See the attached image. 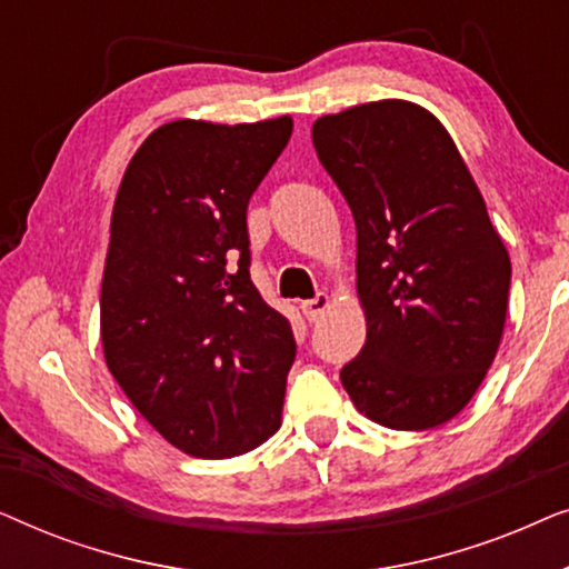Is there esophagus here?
Returning <instances> with one entry per match:
<instances>
[{"mask_svg":"<svg viewBox=\"0 0 569 569\" xmlns=\"http://www.w3.org/2000/svg\"><path fill=\"white\" fill-rule=\"evenodd\" d=\"M329 306H331V298L326 292H318L316 298H310V300H302V313H306V318L310 323H316V321H321L323 318V313L326 310H329Z\"/></svg>","mask_w":569,"mask_h":569,"instance_id":"obj_1","label":"esophagus"}]
</instances>
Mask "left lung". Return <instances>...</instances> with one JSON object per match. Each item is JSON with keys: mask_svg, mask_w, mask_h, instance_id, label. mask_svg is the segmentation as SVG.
<instances>
[{"mask_svg": "<svg viewBox=\"0 0 569 569\" xmlns=\"http://www.w3.org/2000/svg\"><path fill=\"white\" fill-rule=\"evenodd\" d=\"M313 147L357 224L368 339L341 368L360 415L391 430L453 419L500 347L510 256L446 127L409 100L321 116Z\"/></svg>", "mask_w": 569, "mask_h": 569, "instance_id": "obj_1", "label": "left lung"}]
</instances>
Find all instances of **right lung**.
Listing matches in <instances>:
<instances>
[{
    "mask_svg": "<svg viewBox=\"0 0 569 569\" xmlns=\"http://www.w3.org/2000/svg\"><path fill=\"white\" fill-rule=\"evenodd\" d=\"M290 134V116L162 123L116 193L100 290L106 365L189 456L248 453L282 425L298 347L251 282L246 209Z\"/></svg>",
    "mask_w": 569,
    "mask_h": 569,
    "instance_id": "add662e5",
    "label": "right lung"
}]
</instances>
